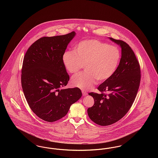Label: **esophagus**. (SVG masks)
I'll return each mask as SVG.
<instances>
[{
  "label": "esophagus",
  "mask_w": 158,
  "mask_h": 158,
  "mask_svg": "<svg viewBox=\"0 0 158 158\" xmlns=\"http://www.w3.org/2000/svg\"><path fill=\"white\" fill-rule=\"evenodd\" d=\"M82 94L83 96H86L87 95L86 91H85V90H82Z\"/></svg>",
  "instance_id": "obj_1"
}]
</instances>
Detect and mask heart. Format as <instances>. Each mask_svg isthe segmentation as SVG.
<instances>
[{
	"mask_svg": "<svg viewBox=\"0 0 158 158\" xmlns=\"http://www.w3.org/2000/svg\"><path fill=\"white\" fill-rule=\"evenodd\" d=\"M120 48L97 40H86L75 45L74 52L63 54V63L70 73H76L83 67L86 71L74 76L72 84L82 89H90L97 83L111 78L120 63Z\"/></svg>",
	"mask_w": 158,
	"mask_h": 158,
	"instance_id": "heart-1",
	"label": "heart"
}]
</instances>
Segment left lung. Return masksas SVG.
Instances as JSON below:
<instances>
[{
	"label": "left lung",
	"instance_id": "8db88e82",
	"mask_svg": "<svg viewBox=\"0 0 158 158\" xmlns=\"http://www.w3.org/2000/svg\"><path fill=\"white\" fill-rule=\"evenodd\" d=\"M110 39L121 48L120 64L114 75L98 86L101 94L89 93L94 99V105L88 109V114L91 120L102 126L113 124L127 113L141 79L140 66L131 48L122 40Z\"/></svg>",
	"mask_w": 158,
	"mask_h": 158
}]
</instances>
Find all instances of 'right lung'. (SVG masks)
<instances>
[{
  "label": "right lung",
  "instance_id": "obj_1",
  "mask_svg": "<svg viewBox=\"0 0 158 158\" xmlns=\"http://www.w3.org/2000/svg\"><path fill=\"white\" fill-rule=\"evenodd\" d=\"M75 34L73 31L41 38L25 54L21 70L23 92L32 111L45 121L52 123L64 117L71 105L82 97L78 88L61 89L69 81L63 54Z\"/></svg>",
  "mask_w": 158,
  "mask_h": 158
}]
</instances>
